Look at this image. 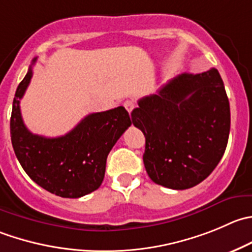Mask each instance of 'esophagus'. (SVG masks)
<instances>
[{
	"label": "esophagus",
	"mask_w": 252,
	"mask_h": 252,
	"mask_svg": "<svg viewBox=\"0 0 252 252\" xmlns=\"http://www.w3.org/2000/svg\"><path fill=\"white\" fill-rule=\"evenodd\" d=\"M124 107H126V109L129 112V114H130L131 111L135 108V102H134V101H126V102H124Z\"/></svg>",
	"instance_id": "obj_1"
}]
</instances>
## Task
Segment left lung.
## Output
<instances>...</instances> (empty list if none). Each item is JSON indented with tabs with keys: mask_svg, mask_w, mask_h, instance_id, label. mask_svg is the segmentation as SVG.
<instances>
[{
	"mask_svg": "<svg viewBox=\"0 0 252 252\" xmlns=\"http://www.w3.org/2000/svg\"><path fill=\"white\" fill-rule=\"evenodd\" d=\"M138 104L131 121L145 136L149 177L172 189L206 180L223 158L230 131V106L218 70L178 75Z\"/></svg>",
	"mask_w": 252,
	"mask_h": 252,
	"instance_id": "1",
	"label": "left lung"
}]
</instances>
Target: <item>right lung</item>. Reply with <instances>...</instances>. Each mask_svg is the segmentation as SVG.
Here are the masks:
<instances>
[{
	"label": "right lung",
	"instance_id": "add662e5",
	"mask_svg": "<svg viewBox=\"0 0 252 252\" xmlns=\"http://www.w3.org/2000/svg\"><path fill=\"white\" fill-rule=\"evenodd\" d=\"M34 59L17 87L11 116L14 154L27 175L50 193L79 198L96 191L103 181L109 151L131 121L124 107L85 117L71 131L58 138L31 133L24 126L19 102L33 76Z\"/></svg>",
	"mask_w": 252,
	"mask_h": 252
}]
</instances>
